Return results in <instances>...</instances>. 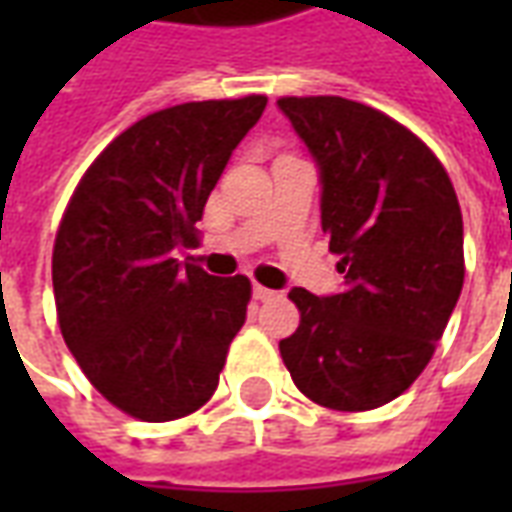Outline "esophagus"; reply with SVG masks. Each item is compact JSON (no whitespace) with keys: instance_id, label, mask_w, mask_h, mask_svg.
Returning <instances> with one entry per match:
<instances>
[{"instance_id":"34e87169","label":"esophagus","mask_w":512,"mask_h":512,"mask_svg":"<svg viewBox=\"0 0 512 512\" xmlns=\"http://www.w3.org/2000/svg\"><path fill=\"white\" fill-rule=\"evenodd\" d=\"M252 293H255V299H257V301H271V299H277V290L263 288V285H255V288H252Z\"/></svg>"}]
</instances>
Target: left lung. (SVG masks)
I'll return each instance as SVG.
<instances>
[{
    "label": "left lung",
    "instance_id": "8db88e82",
    "mask_svg": "<svg viewBox=\"0 0 512 512\" xmlns=\"http://www.w3.org/2000/svg\"><path fill=\"white\" fill-rule=\"evenodd\" d=\"M321 183V227L343 290L288 293L301 312L279 343L318 406L370 411L425 370L463 288V219L441 161L408 128L340 95L279 98Z\"/></svg>",
    "mask_w": 512,
    "mask_h": 512
}]
</instances>
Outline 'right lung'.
<instances>
[{
	"instance_id": "right-lung-1",
	"label": "right lung",
	"mask_w": 512,
	"mask_h": 512,
	"mask_svg": "<svg viewBox=\"0 0 512 512\" xmlns=\"http://www.w3.org/2000/svg\"><path fill=\"white\" fill-rule=\"evenodd\" d=\"M263 109L266 95H246L142 117L95 158L62 216L51 257L62 337L131 417H186L216 392L252 285L178 252L197 241L194 224Z\"/></svg>"
}]
</instances>
